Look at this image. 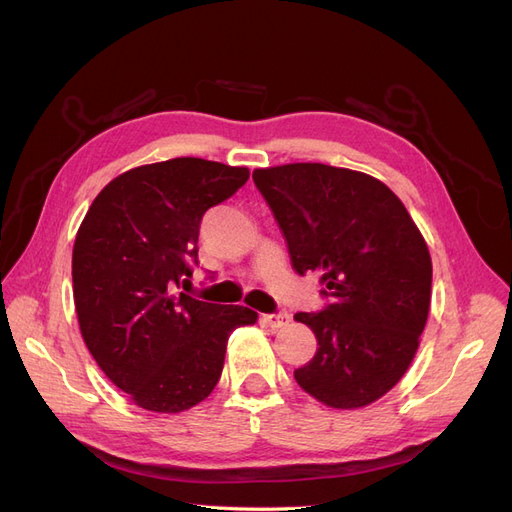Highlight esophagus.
I'll return each instance as SVG.
<instances>
[{"label":"esophagus","instance_id":"obj_1","mask_svg":"<svg viewBox=\"0 0 512 512\" xmlns=\"http://www.w3.org/2000/svg\"><path fill=\"white\" fill-rule=\"evenodd\" d=\"M262 322H265L267 327H271V329H280V327H286V324L290 322V314H286V312L262 314Z\"/></svg>","mask_w":512,"mask_h":512}]
</instances>
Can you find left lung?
Wrapping results in <instances>:
<instances>
[{
  "mask_svg": "<svg viewBox=\"0 0 512 512\" xmlns=\"http://www.w3.org/2000/svg\"><path fill=\"white\" fill-rule=\"evenodd\" d=\"M252 179L294 271L322 273L327 305L294 314L318 339L294 380L331 408L371 404L406 374L425 329L431 256L423 235L382 181L356 170L286 164L258 168Z\"/></svg>",
  "mask_w": 512,
  "mask_h": 512,
  "instance_id": "obj_1",
  "label": "left lung"
}]
</instances>
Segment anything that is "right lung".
I'll list each match as a JSON object with an SVG mask.
<instances>
[{
  "label": "right lung",
  "mask_w": 512,
  "mask_h": 512,
  "mask_svg": "<svg viewBox=\"0 0 512 512\" xmlns=\"http://www.w3.org/2000/svg\"><path fill=\"white\" fill-rule=\"evenodd\" d=\"M250 179L243 166L175 158L128 170L91 203L76 232L72 288L100 369L136 406L183 412L218 384L243 305L175 292L198 265L203 215Z\"/></svg>",
  "instance_id": "right-lung-1"
}]
</instances>
